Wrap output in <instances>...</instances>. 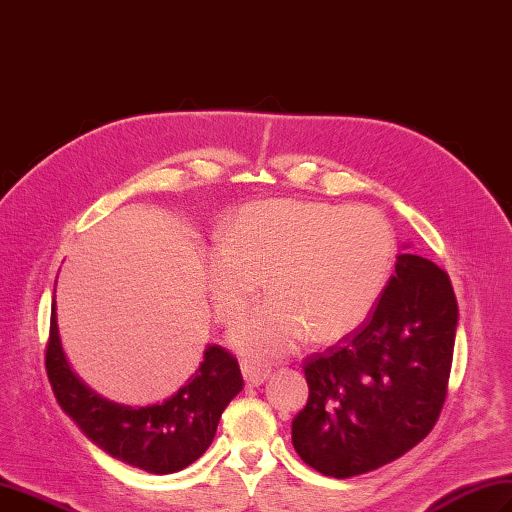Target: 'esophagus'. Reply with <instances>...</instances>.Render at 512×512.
I'll list each match as a JSON object with an SVG mask.
<instances>
[{"mask_svg": "<svg viewBox=\"0 0 512 512\" xmlns=\"http://www.w3.org/2000/svg\"><path fill=\"white\" fill-rule=\"evenodd\" d=\"M242 373H244V379H246L248 386H259V384H264L266 379H268L270 368L259 366V364L251 362V360H244L242 362Z\"/></svg>", "mask_w": 512, "mask_h": 512, "instance_id": "obj_1", "label": "esophagus"}]
</instances>
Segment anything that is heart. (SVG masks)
<instances>
[{
    "instance_id": "b5f03b06",
    "label": "heart",
    "mask_w": 512,
    "mask_h": 512,
    "mask_svg": "<svg viewBox=\"0 0 512 512\" xmlns=\"http://www.w3.org/2000/svg\"><path fill=\"white\" fill-rule=\"evenodd\" d=\"M395 233L373 207L270 200L240 209L207 257L213 312L231 325L266 285V301L231 331L257 358L292 351L307 334L334 340L373 312L395 261Z\"/></svg>"
}]
</instances>
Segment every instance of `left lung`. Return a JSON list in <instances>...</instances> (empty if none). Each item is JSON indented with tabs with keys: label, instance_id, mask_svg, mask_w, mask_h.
Listing matches in <instances>:
<instances>
[{
	"label": "left lung",
	"instance_id": "obj_1",
	"mask_svg": "<svg viewBox=\"0 0 512 512\" xmlns=\"http://www.w3.org/2000/svg\"><path fill=\"white\" fill-rule=\"evenodd\" d=\"M456 325L447 272L397 255L371 316L303 360L310 397L292 421V445L305 465L344 480L419 445L445 406Z\"/></svg>",
	"mask_w": 512,
	"mask_h": 512
}]
</instances>
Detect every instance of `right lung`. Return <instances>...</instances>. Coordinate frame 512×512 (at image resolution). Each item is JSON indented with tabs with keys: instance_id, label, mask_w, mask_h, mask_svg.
Here are the masks:
<instances>
[{
	"instance_id": "obj_1",
	"label": "right lung",
	"mask_w": 512,
	"mask_h": 512,
	"mask_svg": "<svg viewBox=\"0 0 512 512\" xmlns=\"http://www.w3.org/2000/svg\"><path fill=\"white\" fill-rule=\"evenodd\" d=\"M45 371L61 408L106 454L148 473H176L205 454L229 401L244 379L235 355L220 344L205 351L192 382L161 406L128 408L91 392L71 373L52 305Z\"/></svg>"
}]
</instances>
